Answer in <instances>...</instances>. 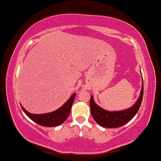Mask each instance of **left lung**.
<instances>
[{
    "instance_id": "8db88e82",
    "label": "left lung",
    "mask_w": 161,
    "mask_h": 161,
    "mask_svg": "<svg viewBox=\"0 0 161 161\" xmlns=\"http://www.w3.org/2000/svg\"><path fill=\"white\" fill-rule=\"evenodd\" d=\"M143 94H144V84L142 83L141 94L138 99L135 105L130 108L119 112H109L98 106L95 103L92 95L90 99V108L91 113L95 121L103 128H114L123 126L130 121L135 116L142 102Z\"/></svg>"
}]
</instances>
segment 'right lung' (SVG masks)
Listing matches in <instances>:
<instances>
[{"label":"right lung","instance_id":"1","mask_svg":"<svg viewBox=\"0 0 161 161\" xmlns=\"http://www.w3.org/2000/svg\"><path fill=\"white\" fill-rule=\"evenodd\" d=\"M75 97V94H73L70 97L69 99L59 109L56 110L55 112L47 113V114H31V113L26 111L22 105H21V108L26 115L31 118L32 121H33L38 125L44 127H55L61 125L67 119L70 111H71V108L72 104H73Z\"/></svg>","mask_w":161,"mask_h":161}]
</instances>
